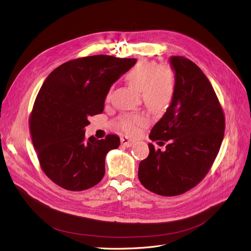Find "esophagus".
I'll list each match as a JSON object with an SVG mask.
<instances>
[{"label":"esophagus","instance_id":"34e87169","mask_svg":"<svg viewBox=\"0 0 251 251\" xmlns=\"http://www.w3.org/2000/svg\"><path fill=\"white\" fill-rule=\"evenodd\" d=\"M121 143H122V145H124L126 147H131L132 145L135 144V141L131 140V139H128L127 137H122L121 138Z\"/></svg>","mask_w":251,"mask_h":251}]
</instances>
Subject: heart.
<instances>
[{"label":"heart","mask_w":251,"mask_h":251,"mask_svg":"<svg viewBox=\"0 0 251 251\" xmlns=\"http://www.w3.org/2000/svg\"><path fill=\"white\" fill-rule=\"evenodd\" d=\"M126 81L132 89L141 93L143 101L154 112L164 111L171 103L175 92L174 72L168 65H160L151 60H141L126 74ZM111 90L107 95L109 99ZM148 125V119L141 114L124 116L120 128L127 135H136Z\"/></svg>","instance_id":"obj_1"}]
</instances>
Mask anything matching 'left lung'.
<instances>
[{
	"label": "left lung",
	"instance_id": "1",
	"mask_svg": "<svg viewBox=\"0 0 251 251\" xmlns=\"http://www.w3.org/2000/svg\"><path fill=\"white\" fill-rule=\"evenodd\" d=\"M175 92L164 115L153 126L152 141L168 142L140 162L141 183L154 194L173 197L196 186L213 165L224 138L225 117L202 71L184 56L169 58ZM162 143V142H159Z\"/></svg>",
	"mask_w": 251,
	"mask_h": 251
}]
</instances>
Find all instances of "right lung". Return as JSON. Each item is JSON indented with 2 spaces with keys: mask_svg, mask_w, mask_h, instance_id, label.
<instances>
[{
  "mask_svg": "<svg viewBox=\"0 0 251 251\" xmlns=\"http://www.w3.org/2000/svg\"><path fill=\"white\" fill-rule=\"evenodd\" d=\"M136 58L98 54L69 61L53 70L35 99L29 126L40 166L55 184L81 191L101 181L105 156L120 138H85L89 119L102 113L112 84Z\"/></svg>",
  "mask_w": 251,
  "mask_h": 251,
  "instance_id": "1",
  "label": "right lung"
}]
</instances>
